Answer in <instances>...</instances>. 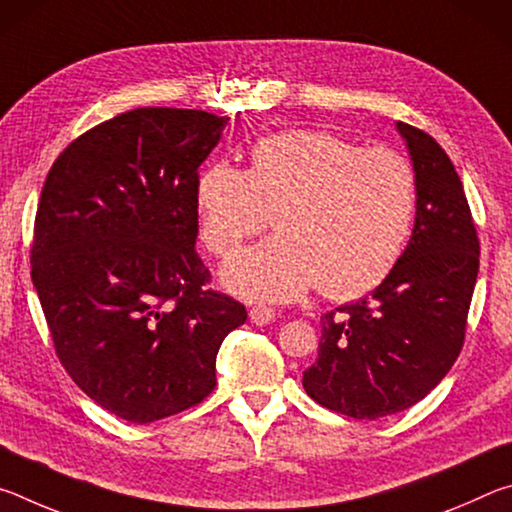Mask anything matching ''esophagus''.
<instances>
[{"label":"esophagus","instance_id":"1","mask_svg":"<svg viewBox=\"0 0 512 512\" xmlns=\"http://www.w3.org/2000/svg\"><path fill=\"white\" fill-rule=\"evenodd\" d=\"M248 318H250V323H253V325L264 327V325L273 323L275 314H273V309H268V307H253L248 311Z\"/></svg>","mask_w":512,"mask_h":512}]
</instances>
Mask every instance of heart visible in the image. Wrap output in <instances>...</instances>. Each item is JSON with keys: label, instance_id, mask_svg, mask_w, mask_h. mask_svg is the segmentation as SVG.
<instances>
[{"label": "heart", "instance_id": "heart-1", "mask_svg": "<svg viewBox=\"0 0 512 512\" xmlns=\"http://www.w3.org/2000/svg\"><path fill=\"white\" fill-rule=\"evenodd\" d=\"M203 244L232 257L273 216L277 239L230 262L223 282L248 300H293L318 284L334 300L377 289L400 262L415 214V173L391 149L332 133L266 137L246 171L216 162L196 185Z\"/></svg>", "mask_w": 512, "mask_h": 512}]
</instances>
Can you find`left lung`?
<instances>
[{
    "label": "left lung",
    "instance_id": "8db88e82",
    "mask_svg": "<svg viewBox=\"0 0 512 512\" xmlns=\"http://www.w3.org/2000/svg\"><path fill=\"white\" fill-rule=\"evenodd\" d=\"M415 173V223L400 262L370 296L320 318L318 359L302 386L318 404L377 420L418 404L454 366L465 339L479 239L452 160L397 121Z\"/></svg>",
    "mask_w": 512,
    "mask_h": 512
}]
</instances>
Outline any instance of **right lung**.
Returning <instances> with one entry per match:
<instances>
[{
  "label": "right lung",
  "mask_w": 512,
  "mask_h": 512,
  "mask_svg": "<svg viewBox=\"0 0 512 512\" xmlns=\"http://www.w3.org/2000/svg\"><path fill=\"white\" fill-rule=\"evenodd\" d=\"M228 117L137 108L58 155L42 187L31 277L56 354L81 391L133 424L189 409L216 386V352L246 323L205 289L198 167Z\"/></svg>",
  "instance_id": "1"
}]
</instances>
